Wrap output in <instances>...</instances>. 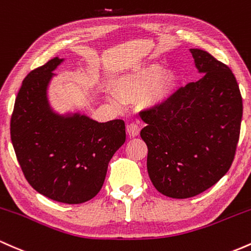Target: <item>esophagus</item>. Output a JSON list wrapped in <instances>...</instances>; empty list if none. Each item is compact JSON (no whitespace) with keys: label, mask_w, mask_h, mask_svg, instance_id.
I'll return each mask as SVG.
<instances>
[{"label":"esophagus","mask_w":251,"mask_h":251,"mask_svg":"<svg viewBox=\"0 0 251 251\" xmlns=\"http://www.w3.org/2000/svg\"><path fill=\"white\" fill-rule=\"evenodd\" d=\"M126 133L133 137L137 136L140 134V126L136 123H130V125L126 126Z\"/></svg>","instance_id":"esophagus-1"}]
</instances>
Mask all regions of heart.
I'll use <instances>...</instances> for the list:
<instances>
[{
    "mask_svg": "<svg viewBox=\"0 0 251 251\" xmlns=\"http://www.w3.org/2000/svg\"><path fill=\"white\" fill-rule=\"evenodd\" d=\"M160 75H161V69L157 65H151L148 67L137 70L117 81L116 90L118 95L126 100H136L145 95L156 82L151 92V100L154 103L161 102L170 94L174 79L171 75H166L157 81Z\"/></svg>",
    "mask_w": 251,
    "mask_h": 251,
    "instance_id": "b5f03b06",
    "label": "heart"
}]
</instances>
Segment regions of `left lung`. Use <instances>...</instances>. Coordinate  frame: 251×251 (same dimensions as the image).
Listing matches in <instances>:
<instances>
[{"instance_id":"8db88e82","label":"left lung","mask_w":251,"mask_h":251,"mask_svg":"<svg viewBox=\"0 0 251 251\" xmlns=\"http://www.w3.org/2000/svg\"><path fill=\"white\" fill-rule=\"evenodd\" d=\"M198 81L140 114L148 147L147 170L154 187L171 198L204 192L231 167L241 131L243 103L226 65L206 50L191 49Z\"/></svg>"}]
</instances>
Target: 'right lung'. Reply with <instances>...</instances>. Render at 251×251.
I'll list each match as a JSON object with an SVG mask.
<instances>
[{
    "mask_svg": "<svg viewBox=\"0 0 251 251\" xmlns=\"http://www.w3.org/2000/svg\"><path fill=\"white\" fill-rule=\"evenodd\" d=\"M64 59L53 58L22 81L10 120V137L25 178L42 196L80 204L100 191L109 161L126 141L125 121L105 123L50 109L47 88Z\"/></svg>",
    "mask_w": 251,
    "mask_h": 251,
    "instance_id": "add662e5",
    "label": "right lung"
}]
</instances>
